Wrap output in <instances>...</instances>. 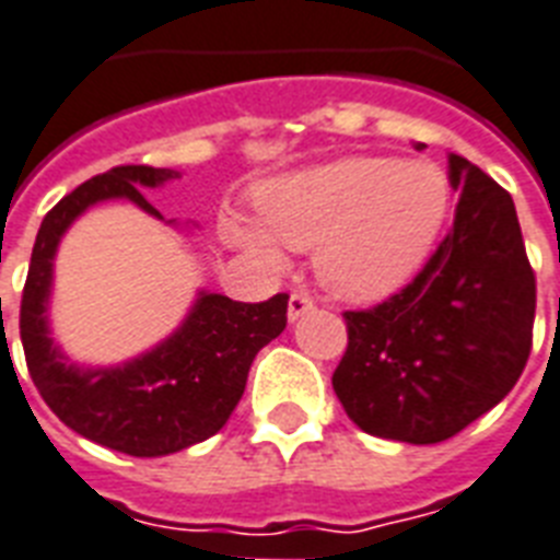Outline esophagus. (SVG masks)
Instances as JSON below:
<instances>
[{"instance_id":"obj_1","label":"esophagus","mask_w":560,"mask_h":560,"mask_svg":"<svg viewBox=\"0 0 560 560\" xmlns=\"http://www.w3.org/2000/svg\"><path fill=\"white\" fill-rule=\"evenodd\" d=\"M312 308H315V301H312L308 294L294 292L292 298H289V320H298V317H303L306 312H312Z\"/></svg>"}]
</instances>
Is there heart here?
Here are the masks:
<instances>
[{
  "mask_svg": "<svg viewBox=\"0 0 560 560\" xmlns=\"http://www.w3.org/2000/svg\"><path fill=\"white\" fill-rule=\"evenodd\" d=\"M454 187L431 161L375 155L301 170L259 196L262 229L228 217L225 240L259 262H283L280 243L315 248L320 283L343 301H382L431 257L448 222Z\"/></svg>",
  "mask_w": 560,
  "mask_h": 560,
  "instance_id": "obj_1",
  "label": "heart"
}]
</instances>
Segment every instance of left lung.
Returning a JSON list of instances; mask_svg holds the SVG:
<instances>
[{"label": "left lung", "mask_w": 560, "mask_h": 560, "mask_svg": "<svg viewBox=\"0 0 560 560\" xmlns=\"http://www.w3.org/2000/svg\"><path fill=\"white\" fill-rule=\"evenodd\" d=\"M448 167L459 190L451 234L401 292L343 312L350 341L332 375L361 431L410 445L451 440L489 413L532 350L535 271L512 196L463 155Z\"/></svg>", "instance_id": "obj_1"}]
</instances>
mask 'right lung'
Segmentation results:
<instances>
[{"instance_id":"add662e5","label":"right lung","mask_w":560,"mask_h":560,"mask_svg":"<svg viewBox=\"0 0 560 560\" xmlns=\"http://www.w3.org/2000/svg\"><path fill=\"white\" fill-rule=\"evenodd\" d=\"M178 178L176 170L124 164L62 196L39 225L20 306L25 364L57 419L80 436L129 457H167L208 440L243 399L252 361L285 329L289 294L240 303L199 292L176 332L144 355L118 366H80L62 355L48 329L54 254L62 234L86 208L127 199L164 219L144 187Z\"/></svg>"}]
</instances>
